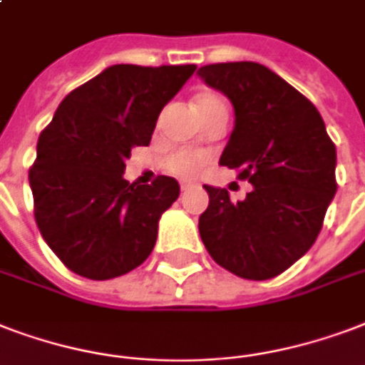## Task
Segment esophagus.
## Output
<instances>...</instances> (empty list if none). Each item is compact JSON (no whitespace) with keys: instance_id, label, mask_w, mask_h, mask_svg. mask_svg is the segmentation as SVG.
Wrapping results in <instances>:
<instances>
[{"instance_id":"34e87169","label":"esophagus","mask_w":365,"mask_h":365,"mask_svg":"<svg viewBox=\"0 0 365 365\" xmlns=\"http://www.w3.org/2000/svg\"><path fill=\"white\" fill-rule=\"evenodd\" d=\"M193 187H197V183L195 182H189V180H182V182H180V189H182V191H189V189Z\"/></svg>"}]
</instances>
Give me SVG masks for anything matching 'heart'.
Instances as JSON below:
<instances>
[{
	"label": "heart",
	"mask_w": 365,
	"mask_h": 365,
	"mask_svg": "<svg viewBox=\"0 0 365 365\" xmlns=\"http://www.w3.org/2000/svg\"><path fill=\"white\" fill-rule=\"evenodd\" d=\"M199 99H218L214 96H201ZM208 153L201 151V149H193V147H182L172 151L170 155H166L163 160L164 170L170 172L174 176L180 178H191L207 166Z\"/></svg>",
	"instance_id": "b5f03b06"
}]
</instances>
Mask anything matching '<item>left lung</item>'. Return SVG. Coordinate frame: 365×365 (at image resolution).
I'll list each match as a JSON object with an SVG mask.
<instances>
[{"label":"left lung","mask_w":365,"mask_h":365,"mask_svg":"<svg viewBox=\"0 0 365 365\" xmlns=\"http://www.w3.org/2000/svg\"><path fill=\"white\" fill-rule=\"evenodd\" d=\"M226 93L235 128L220 164L239 170L252 191L233 202L227 189L205 185L208 208L199 233L214 262L262 282L293 266L324 226L337 191V151L318 108L268 66L241 61L199 68Z\"/></svg>","instance_id":"8db88e82"}]
</instances>
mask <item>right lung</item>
Returning <instances> with one entry per match:
<instances>
[{"label":"right lung","instance_id":"obj_1","mask_svg":"<svg viewBox=\"0 0 365 365\" xmlns=\"http://www.w3.org/2000/svg\"><path fill=\"white\" fill-rule=\"evenodd\" d=\"M195 65H113L72 90L38 139L28 180L49 249L74 274L113 279L138 268L157 241L158 218L180 195L174 178L151 185L122 174L133 147L151 141L160 110Z\"/></svg>","mask_w":365,"mask_h":365}]
</instances>
